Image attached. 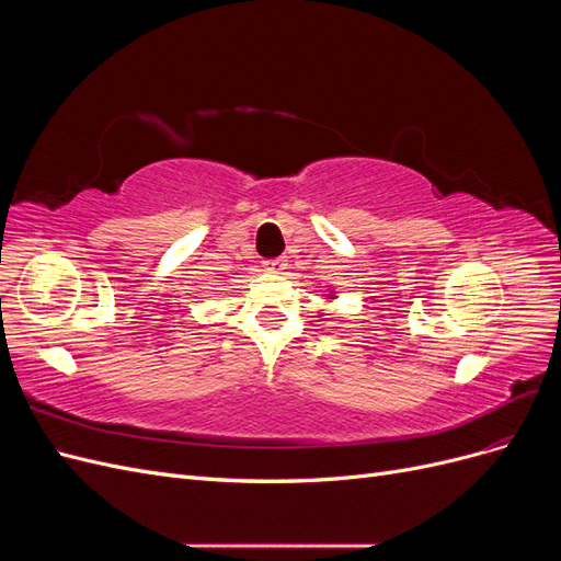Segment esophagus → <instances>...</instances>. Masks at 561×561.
Wrapping results in <instances>:
<instances>
[{
  "mask_svg": "<svg viewBox=\"0 0 561 561\" xmlns=\"http://www.w3.org/2000/svg\"><path fill=\"white\" fill-rule=\"evenodd\" d=\"M287 260H283V257H278V260H266L264 262V268L268 271V274H283V271H285V264Z\"/></svg>",
  "mask_w": 561,
  "mask_h": 561,
  "instance_id": "obj_1",
  "label": "esophagus"
}]
</instances>
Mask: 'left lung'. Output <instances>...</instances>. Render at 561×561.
I'll use <instances>...</instances> for the list:
<instances>
[{"label":"left lung","mask_w":561,"mask_h":561,"mask_svg":"<svg viewBox=\"0 0 561 561\" xmlns=\"http://www.w3.org/2000/svg\"><path fill=\"white\" fill-rule=\"evenodd\" d=\"M330 299H334V297H332V295H330Z\"/></svg>","instance_id":"8db88e82"}]
</instances>
